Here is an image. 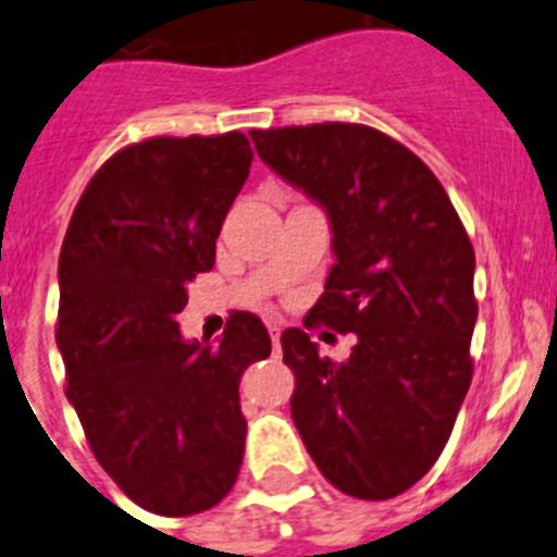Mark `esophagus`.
I'll use <instances>...</instances> for the list:
<instances>
[{
    "instance_id": "obj_1",
    "label": "esophagus",
    "mask_w": 557,
    "mask_h": 557,
    "mask_svg": "<svg viewBox=\"0 0 557 557\" xmlns=\"http://www.w3.org/2000/svg\"><path fill=\"white\" fill-rule=\"evenodd\" d=\"M280 332H283V330H280L277 324H269V335H272L274 351H277V355H280Z\"/></svg>"
}]
</instances>
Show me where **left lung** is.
<instances>
[{
  "instance_id": "1",
  "label": "left lung",
  "mask_w": 557,
  "mask_h": 557,
  "mask_svg": "<svg viewBox=\"0 0 557 557\" xmlns=\"http://www.w3.org/2000/svg\"><path fill=\"white\" fill-rule=\"evenodd\" d=\"M263 164L330 216L332 263L305 326L355 332L346 362L283 332L290 414L326 481L387 500L443 454L472 379L475 252L423 161L376 128L315 123L249 132Z\"/></svg>"
}]
</instances>
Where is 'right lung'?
I'll use <instances>...</instances> for the list:
<instances>
[{
  "instance_id": "1",
  "label": "right lung",
  "mask_w": 557,
  "mask_h": 557,
  "mask_svg": "<svg viewBox=\"0 0 557 557\" xmlns=\"http://www.w3.org/2000/svg\"><path fill=\"white\" fill-rule=\"evenodd\" d=\"M249 164L242 132L128 145L92 175L62 242L65 396L98 465L161 517L200 513L233 490L247 434L238 382L272 355L244 310L216 346L186 341L175 321L191 280L214 269Z\"/></svg>"
}]
</instances>
